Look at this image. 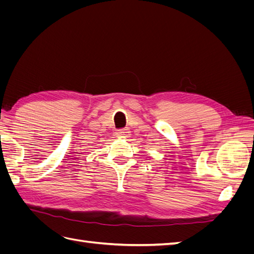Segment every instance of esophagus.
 <instances>
[{
    "mask_svg": "<svg viewBox=\"0 0 254 254\" xmlns=\"http://www.w3.org/2000/svg\"><path fill=\"white\" fill-rule=\"evenodd\" d=\"M117 134H118L119 137H129L130 136V130L127 129V128L121 129L117 132Z\"/></svg>",
    "mask_w": 254,
    "mask_h": 254,
    "instance_id": "obj_1",
    "label": "esophagus"
}]
</instances>
